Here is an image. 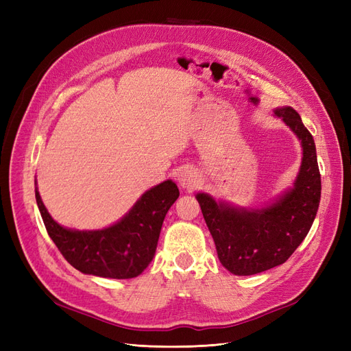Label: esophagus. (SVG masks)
<instances>
[{"label":"esophagus","mask_w":351,"mask_h":351,"mask_svg":"<svg viewBox=\"0 0 351 351\" xmlns=\"http://www.w3.org/2000/svg\"><path fill=\"white\" fill-rule=\"evenodd\" d=\"M177 180H178V184L182 186L183 189H193L199 183L197 174L190 168L182 169V171H180L178 176H177Z\"/></svg>","instance_id":"34e87169"}]
</instances>
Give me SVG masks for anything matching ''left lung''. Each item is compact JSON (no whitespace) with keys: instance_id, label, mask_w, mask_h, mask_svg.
<instances>
[{"instance_id":"left-lung-1","label":"left lung","mask_w":351,"mask_h":351,"mask_svg":"<svg viewBox=\"0 0 351 351\" xmlns=\"http://www.w3.org/2000/svg\"><path fill=\"white\" fill-rule=\"evenodd\" d=\"M274 114L303 147L294 186L261 209L236 208L206 193L196 195L218 259L234 275L259 274L284 263L307 236L319 208L321 174L313 137L291 107L277 108Z\"/></svg>"}]
</instances>
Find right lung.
<instances>
[{
	"mask_svg": "<svg viewBox=\"0 0 351 351\" xmlns=\"http://www.w3.org/2000/svg\"><path fill=\"white\" fill-rule=\"evenodd\" d=\"M180 192L171 180L152 187L111 227L79 231L52 219L35 189L36 204L51 240L77 271L102 278L127 280L141 275L155 256L168 209Z\"/></svg>",
	"mask_w": 351,
	"mask_h": 351,
	"instance_id": "1",
	"label": "right lung"
}]
</instances>
